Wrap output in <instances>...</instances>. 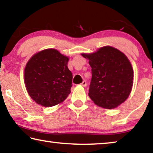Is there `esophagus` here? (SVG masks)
Segmentation results:
<instances>
[{
  "label": "esophagus",
  "instance_id": "obj_1",
  "mask_svg": "<svg viewBox=\"0 0 153 153\" xmlns=\"http://www.w3.org/2000/svg\"><path fill=\"white\" fill-rule=\"evenodd\" d=\"M81 85L82 86H86V82L85 80H84L81 83Z\"/></svg>",
  "mask_w": 153,
  "mask_h": 153
}]
</instances>
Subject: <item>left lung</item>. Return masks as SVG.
I'll return each instance as SVG.
<instances>
[{
  "mask_svg": "<svg viewBox=\"0 0 153 153\" xmlns=\"http://www.w3.org/2000/svg\"><path fill=\"white\" fill-rule=\"evenodd\" d=\"M88 60L92 77L88 96L102 108H115L125 102L133 84V69L124 53L106 46L93 53H82Z\"/></svg>",
  "mask_w": 153,
  "mask_h": 153,
  "instance_id": "obj_1",
  "label": "left lung"
}]
</instances>
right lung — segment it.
Returning a JSON list of instances; mask_svg holds the SVG:
<instances>
[{
	"label": "right lung",
	"instance_id": "add662e5",
	"mask_svg": "<svg viewBox=\"0 0 153 153\" xmlns=\"http://www.w3.org/2000/svg\"><path fill=\"white\" fill-rule=\"evenodd\" d=\"M69 60L54 49L42 50L29 59L25 68V84L34 102L51 107L67 98L73 79L67 67Z\"/></svg>",
	"mask_w": 153,
	"mask_h": 153
}]
</instances>
